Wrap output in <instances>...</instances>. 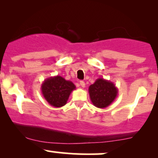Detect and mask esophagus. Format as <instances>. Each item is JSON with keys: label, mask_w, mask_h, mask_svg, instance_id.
I'll list each match as a JSON object with an SVG mask.
<instances>
[{"label": "esophagus", "mask_w": 158, "mask_h": 158, "mask_svg": "<svg viewBox=\"0 0 158 158\" xmlns=\"http://www.w3.org/2000/svg\"><path fill=\"white\" fill-rule=\"evenodd\" d=\"M80 86L81 87V88H85V81H80Z\"/></svg>", "instance_id": "obj_1"}]
</instances>
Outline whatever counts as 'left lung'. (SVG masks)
<instances>
[{
  "label": "left lung",
  "mask_w": 158,
  "mask_h": 158,
  "mask_svg": "<svg viewBox=\"0 0 158 158\" xmlns=\"http://www.w3.org/2000/svg\"><path fill=\"white\" fill-rule=\"evenodd\" d=\"M90 99L94 106L105 108L110 106L117 97L118 89L110 81L99 78L88 88Z\"/></svg>",
  "instance_id": "8db88e82"
}]
</instances>
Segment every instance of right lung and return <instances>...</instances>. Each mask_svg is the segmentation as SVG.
<instances>
[{
	"label": "right lung",
	"mask_w": 158,
	"mask_h": 158,
	"mask_svg": "<svg viewBox=\"0 0 158 158\" xmlns=\"http://www.w3.org/2000/svg\"><path fill=\"white\" fill-rule=\"evenodd\" d=\"M41 89L43 97L50 106L60 108L66 105L76 86L71 81L66 80L60 76H55L45 79Z\"/></svg>",
	"instance_id": "obj_1"
}]
</instances>
